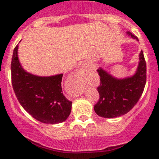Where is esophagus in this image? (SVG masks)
Listing matches in <instances>:
<instances>
[{"label":"esophagus","instance_id":"1","mask_svg":"<svg viewBox=\"0 0 159 159\" xmlns=\"http://www.w3.org/2000/svg\"><path fill=\"white\" fill-rule=\"evenodd\" d=\"M75 74L77 75L78 77H83L85 74V68L84 66H81L80 67L79 69L76 70Z\"/></svg>","mask_w":159,"mask_h":159}]
</instances>
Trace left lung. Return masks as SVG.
Instances as JSON below:
<instances>
[{
    "mask_svg": "<svg viewBox=\"0 0 159 159\" xmlns=\"http://www.w3.org/2000/svg\"><path fill=\"white\" fill-rule=\"evenodd\" d=\"M127 34L138 40L132 33ZM135 74L118 79L102 68L97 69L100 85L97 87L99 99L94 105L96 114L105 118H114L127 114L136 105L143 93L147 81V65L143 52H140Z\"/></svg>",
    "mask_w": 159,
    "mask_h": 159,
    "instance_id": "1",
    "label": "left lung"
}]
</instances>
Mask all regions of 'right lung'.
Returning <instances> with one entry per match:
<instances>
[{
    "label": "right lung",
    "mask_w": 159,
    "mask_h": 159,
    "mask_svg": "<svg viewBox=\"0 0 159 159\" xmlns=\"http://www.w3.org/2000/svg\"><path fill=\"white\" fill-rule=\"evenodd\" d=\"M19 44L11 62L12 84L23 108L38 121L56 124L65 121L71 113L72 102L65 97L61 87L63 74L42 77L26 72L18 57Z\"/></svg>",
    "instance_id": "1"
}]
</instances>
